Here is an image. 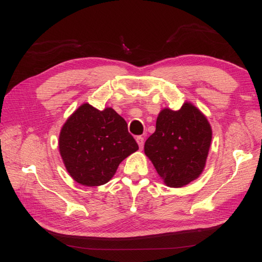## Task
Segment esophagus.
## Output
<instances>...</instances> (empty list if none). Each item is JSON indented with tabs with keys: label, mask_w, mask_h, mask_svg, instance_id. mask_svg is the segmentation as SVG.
Masks as SVG:
<instances>
[{
	"label": "esophagus",
	"mask_w": 262,
	"mask_h": 262,
	"mask_svg": "<svg viewBox=\"0 0 262 262\" xmlns=\"http://www.w3.org/2000/svg\"><path fill=\"white\" fill-rule=\"evenodd\" d=\"M136 142H137V144L139 146V148L142 149L143 146H144V137L143 136H137L136 137Z\"/></svg>",
	"instance_id": "esophagus-1"
}]
</instances>
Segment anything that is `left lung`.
Returning <instances> with one entry per match:
<instances>
[{
    "label": "left lung",
    "mask_w": 262,
    "mask_h": 262,
    "mask_svg": "<svg viewBox=\"0 0 262 262\" xmlns=\"http://www.w3.org/2000/svg\"><path fill=\"white\" fill-rule=\"evenodd\" d=\"M211 137L206 116L185 103L179 111L164 108L159 113L156 130L145 143V154L164 183L179 188L203 172Z\"/></svg>",
    "instance_id": "obj_1"
}]
</instances>
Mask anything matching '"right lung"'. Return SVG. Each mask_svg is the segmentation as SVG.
Instances as JSON below:
<instances>
[{
	"mask_svg": "<svg viewBox=\"0 0 262 262\" xmlns=\"http://www.w3.org/2000/svg\"><path fill=\"white\" fill-rule=\"evenodd\" d=\"M58 147L71 177L90 187L108 183L119 164L138 149L122 116L111 107L98 111L87 103L63 125Z\"/></svg>",
	"mask_w": 262,
	"mask_h": 262,
	"instance_id": "1",
	"label": "right lung"
}]
</instances>
